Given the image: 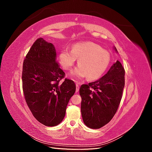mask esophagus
<instances>
[{"label":"esophagus","instance_id":"obj_1","mask_svg":"<svg viewBox=\"0 0 152 152\" xmlns=\"http://www.w3.org/2000/svg\"><path fill=\"white\" fill-rule=\"evenodd\" d=\"M79 84L78 83H76V92H79Z\"/></svg>","mask_w":152,"mask_h":152}]
</instances>
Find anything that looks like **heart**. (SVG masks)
Listing matches in <instances>:
<instances>
[{
    "instance_id": "b5f03b06",
    "label": "heart",
    "mask_w": 152,
    "mask_h": 152,
    "mask_svg": "<svg viewBox=\"0 0 152 152\" xmlns=\"http://www.w3.org/2000/svg\"><path fill=\"white\" fill-rule=\"evenodd\" d=\"M77 59H79V66L72 72V75L80 79L87 77L91 81L99 79L111 61L109 53L99 45L91 42H78L73 45L72 50L63 49L59 54V61L66 70H70Z\"/></svg>"
}]
</instances>
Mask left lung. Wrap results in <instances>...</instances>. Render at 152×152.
<instances>
[{
	"mask_svg": "<svg viewBox=\"0 0 152 152\" xmlns=\"http://www.w3.org/2000/svg\"><path fill=\"white\" fill-rule=\"evenodd\" d=\"M124 75V68L117 60L99 80L80 86L81 113L86 126L99 129L112 120L122 99Z\"/></svg>",
	"mask_w": 152,
	"mask_h": 152,
	"instance_id": "left-lung-1",
	"label": "left lung"
}]
</instances>
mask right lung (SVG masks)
<instances>
[{"mask_svg": "<svg viewBox=\"0 0 152 152\" xmlns=\"http://www.w3.org/2000/svg\"><path fill=\"white\" fill-rule=\"evenodd\" d=\"M65 73L56 61L54 45L42 38L35 40L24 59L23 91L27 105L34 117L46 126L61 123L67 104L74 94V82L65 79Z\"/></svg>", "mask_w": 152, "mask_h": 152, "instance_id": "right-lung-1", "label": "right lung"}]
</instances>
